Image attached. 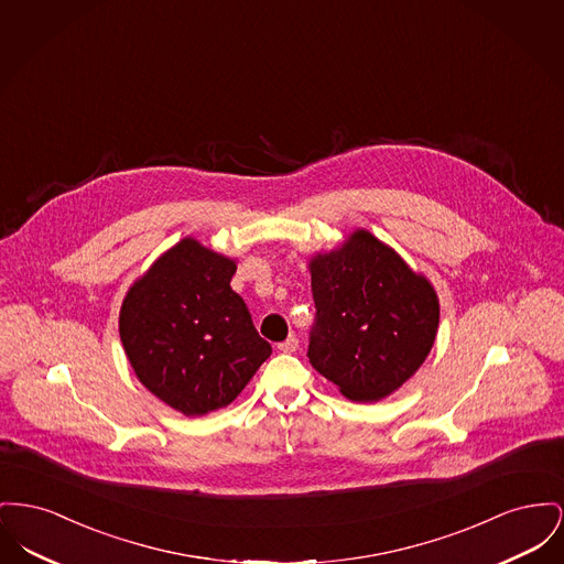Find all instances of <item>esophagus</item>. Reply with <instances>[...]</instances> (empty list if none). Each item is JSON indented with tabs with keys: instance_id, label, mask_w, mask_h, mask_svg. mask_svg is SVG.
<instances>
[{
	"instance_id": "obj_1",
	"label": "esophagus",
	"mask_w": 564,
	"mask_h": 564,
	"mask_svg": "<svg viewBox=\"0 0 564 564\" xmlns=\"http://www.w3.org/2000/svg\"><path fill=\"white\" fill-rule=\"evenodd\" d=\"M296 349H299V338L296 336H290L283 343H279V351H283V354H294Z\"/></svg>"
}]
</instances>
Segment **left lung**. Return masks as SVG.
<instances>
[{
    "instance_id": "obj_1",
    "label": "left lung",
    "mask_w": 564,
    "mask_h": 564,
    "mask_svg": "<svg viewBox=\"0 0 564 564\" xmlns=\"http://www.w3.org/2000/svg\"><path fill=\"white\" fill-rule=\"evenodd\" d=\"M308 270L317 308L308 362L349 400L377 402L397 392L436 338L431 281L366 230L317 253Z\"/></svg>"
}]
</instances>
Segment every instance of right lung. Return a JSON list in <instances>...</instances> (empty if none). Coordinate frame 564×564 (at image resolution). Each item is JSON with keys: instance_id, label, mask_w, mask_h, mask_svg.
Returning a JSON list of instances; mask_svg holds the SVG:
<instances>
[{"instance_id": "obj_1", "label": "right lung", "mask_w": 564, "mask_h": 564, "mask_svg": "<svg viewBox=\"0 0 564 564\" xmlns=\"http://www.w3.org/2000/svg\"><path fill=\"white\" fill-rule=\"evenodd\" d=\"M236 262L183 238L133 283L119 334L140 383L198 417L228 406L272 354L232 288Z\"/></svg>"}]
</instances>
